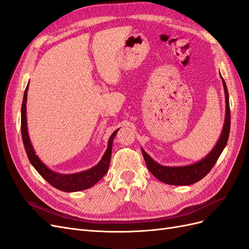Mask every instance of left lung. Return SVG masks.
I'll return each instance as SVG.
<instances>
[{
    "mask_svg": "<svg viewBox=\"0 0 249 249\" xmlns=\"http://www.w3.org/2000/svg\"><path fill=\"white\" fill-rule=\"evenodd\" d=\"M222 85L224 89L225 95V117H224V124L221 131V135L217 143L212 148V150L199 161L184 165V166H164L158 162H156L152 157L145 153V150L141 147V152L144 158L146 166L148 170L152 172V175L156 177L161 182L173 185V186H188L198 182L202 178H205L210 170L213 168L218 158L223 152V149L227 145L229 135H230V127H231V111H230V101H229V91L227 88V84L221 76Z\"/></svg>",
    "mask_w": 249,
    "mask_h": 249,
    "instance_id": "obj_1",
    "label": "left lung"
}]
</instances>
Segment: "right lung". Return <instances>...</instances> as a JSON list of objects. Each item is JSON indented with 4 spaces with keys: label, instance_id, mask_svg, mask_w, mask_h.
<instances>
[{
    "label": "right lung",
    "instance_id": "1",
    "mask_svg": "<svg viewBox=\"0 0 249 249\" xmlns=\"http://www.w3.org/2000/svg\"><path fill=\"white\" fill-rule=\"evenodd\" d=\"M28 89H29V84L25 90L24 99H22V104H21L20 130H21L22 142H24V146H25L30 163L33 165V167L37 170V172H38L50 185L55 187L58 190H61L63 192H77V191H82V190L91 188L99 182L105 175H106L109 169L113 139H114V137L116 136L119 129L115 130L111 134V136L108 140V147L106 149V152H105V154L103 155L100 162L96 165H94L93 167L84 171L70 173V175L69 173L65 175V173H60V172L52 170L40 160V158L36 155L35 149L29 137L28 124H27Z\"/></svg>",
    "mask_w": 249,
    "mask_h": 249
}]
</instances>
